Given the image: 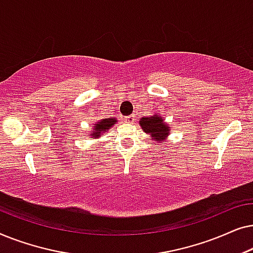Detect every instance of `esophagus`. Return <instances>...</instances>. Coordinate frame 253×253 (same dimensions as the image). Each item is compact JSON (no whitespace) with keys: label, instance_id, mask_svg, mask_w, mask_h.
<instances>
[{"label":"esophagus","instance_id":"34e87169","mask_svg":"<svg viewBox=\"0 0 253 253\" xmlns=\"http://www.w3.org/2000/svg\"><path fill=\"white\" fill-rule=\"evenodd\" d=\"M133 120H134V115H130V116H126V121L127 123H132Z\"/></svg>","mask_w":253,"mask_h":253}]
</instances>
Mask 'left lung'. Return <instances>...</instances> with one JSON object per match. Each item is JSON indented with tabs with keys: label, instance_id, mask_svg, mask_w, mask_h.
Here are the masks:
<instances>
[{
	"label": "left lung",
	"instance_id": "obj_1",
	"mask_svg": "<svg viewBox=\"0 0 253 253\" xmlns=\"http://www.w3.org/2000/svg\"><path fill=\"white\" fill-rule=\"evenodd\" d=\"M139 124L143 127L144 132L152 134V137H154V139L159 141L165 140V138L169 134V129H170V126L165 124L164 120L159 115L143 117Z\"/></svg>",
	"mask_w": 253,
	"mask_h": 253
}]
</instances>
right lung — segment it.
Returning <instances> with one entry per match:
<instances>
[{
	"label": "right lung",
	"mask_w": 253,
	"mask_h": 253,
	"mask_svg": "<svg viewBox=\"0 0 253 253\" xmlns=\"http://www.w3.org/2000/svg\"><path fill=\"white\" fill-rule=\"evenodd\" d=\"M116 122V119H113V117H110V119H105L102 121H100L94 126V130L95 131H92L91 132V136H96L99 137L100 134H101L103 131H106L107 129H109V127H112L114 124Z\"/></svg>",
	"instance_id": "add662e5"
}]
</instances>
